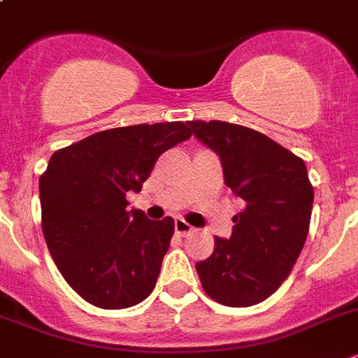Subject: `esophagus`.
<instances>
[{"instance_id": "1", "label": "esophagus", "mask_w": 358, "mask_h": 358, "mask_svg": "<svg viewBox=\"0 0 358 358\" xmlns=\"http://www.w3.org/2000/svg\"><path fill=\"white\" fill-rule=\"evenodd\" d=\"M192 226L189 224V222H187V220H183L182 217H178V219L175 220V231L178 233L180 236H187V235H190V233H192Z\"/></svg>"}]
</instances>
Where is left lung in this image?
Listing matches in <instances>:
<instances>
[{
	"mask_svg": "<svg viewBox=\"0 0 358 358\" xmlns=\"http://www.w3.org/2000/svg\"><path fill=\"white\" fill-rule=\"evenodd\" d=\"M189 125L220 157L224 183L245 201L229 240L215 236L212 256L196 263L203 289L222 306H255L277 292L306 243L315 199L306 164L249 127Z\"/></svg>",
	"mask_w": 358,
	"mask_h": 358,
	"instance_id": "8db88e82",
	"label": "left lung"
}]
</instances>
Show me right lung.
Returning <instances> with one entry per match:
<instances>
[{
  "label": "right lung",
  "instance_id": "add662e5",
  "mask_svg": "<svg viewBox=\"0 0 358 358\" xmlns=\"http://www.w3.org/2000/svg\"><path fill=\"white\" fill-rule=\"evenodd\" d=\"M192 136L187 123L102 130L56 150L40 176L42 231L70 288L100 309H125L153 292L175 220L127 210L157 159Z\"/></svg>",
  "mask_w": 358,
  "mask_h": 358
}]
</instances>
